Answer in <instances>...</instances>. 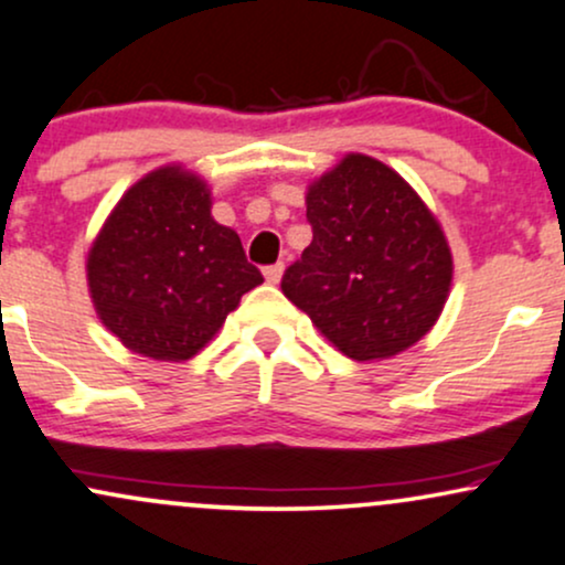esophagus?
I'll return each instance as SVG.
<instances>
[{
	"mask_svg": "<svg viewBox=\"0 0 565 565\" xmlns=\"http://www.w3.org/2000/svg\"><path fill=\"white\" fill-rule=\"evenodd\" d=\"M263 276H265V281H268V284H274V287H276V284L281 281V276H284V265H281V263H276V265H268V268L263 270Z\"/></svg>",
	"mask_w": 565,
	"mask_h": 565,
	"instance_id": "1",
	"label": "esophagus"
}]
</instances>
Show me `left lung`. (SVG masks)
Instances as JSON below:
<instances>
[{"label": "left lung", "instance_id": "left-lung-1", "mask_svg": "<svg viewBox=\"0 0 565 565\" xmlns=\"http://www.w3.org/2000/svg\"><path fill=\"white\" fill-rule=\"evenodd\" d=\"M313 242L281 291L353 361L404 353L436 327L454 260L430 206L398 172L345 153L305 193Z\"/></svg>", "mask_w": 565, "mask_h": 565}]
</instances>
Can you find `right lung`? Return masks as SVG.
I'll return each instance as SVG.
<instances>
[{"label":"right lung","instance_id":"obj_1","mask_svg":"<svg viewBox=\"0 0 565 565\" xmlns=\"http://www.w3.org/2000/svg\"><path fill=\"white\" fill-rule=\"evenodd\" d=\"M257 284L238 233L212 217L206 180L183 164L129 185L87 252L97 319L153 361L193 359Z\"/></svg>","mask_w":565,"mask_h":565}]
</instances>
